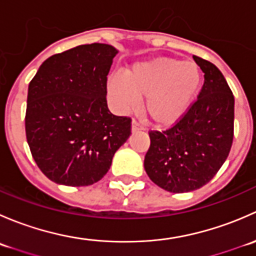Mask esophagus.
<instances>
[{
  "label": "esophagus",
  "mask_w": 256,
  "mask_h": 256,
  "mask_svg": "<svg viewBox=\"0 0 256 256\" xmlns=\"http://www.w3.org/2000/svg\"><path fill=\"white\" fill-rule=\"evenodd\" d=\"M142 128H144V126L141 125V124L138 122V120H135V118H134V120H132V131L142 130Z\"/></svg>",
  "instance_id": "obj_1"
}]
</instances>
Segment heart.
I'll use <instances>...</instances> for the list:
<instances>
[{"instance_id": "obj_1", "label": "heart", "mask_w": 256, "mask_h": 256, "mask_svg": "<svg viewBox=\"0 0 256 256\" xmlns=\"http://www.w3.org/2000/svg\"><path fill=\"white\" fill-rule=\"evenodd\" d=\"M202 85V72L193 62L161 58L138 62L125 76L112 74L108 89L120 109L134 108L146 96L144 114L157 126H171L190 110Z\"/></svg>"}]
</instances>
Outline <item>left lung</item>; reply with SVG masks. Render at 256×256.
<instances>
[{"mask_svg": "<svg viewBox=\"0 0 256 256\" xmlns=\"http://www.w3.org/2000/svg\"><path fill=\"white\" fill-rule=\"evenodd\" d=\"M204 84L186 115L164 131L150 130L144 170L158 187L174 193L207 184L226 162L234 138V95L218 68L193 56Z\"/></svg>", "mask_w": 256, "mask_h": 256, "instance_id": "1", "label": "left lung"}]
</instances>
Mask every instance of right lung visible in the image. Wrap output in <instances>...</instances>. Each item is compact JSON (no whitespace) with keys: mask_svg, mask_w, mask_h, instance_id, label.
Here are the masks:
<instances>
[{"mask_svg":"<svg viewBox=\"0 0 256 256\" xmlns=\"http://www.w3.org/2000/svg\"><path fill=\"white\" fill-rule=\"evenodd\" d=\"M118 50L92 43L43 62L28 86L26 138L40 171L82 187L106 174L131 135V118L108 109L106 82Z\"/></svg>","mask_w":256,"mask_h":256,"instance_id":"right-lung-1","label":"right lung"}]
</instances>
